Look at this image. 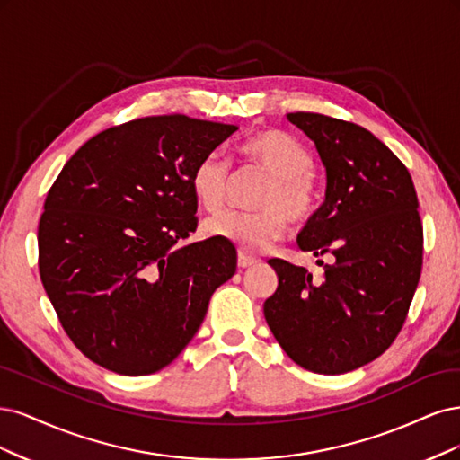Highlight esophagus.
Segmentation results:
<instances>
[{"mask_svg":"<svg viewBox=\"0 0 460 460\" xmlns=\"http://www.w3.org/2000/svg\"><path fill=\"white\" fill-rule=\"evenodd\" d=\"M258 263V260L256 258H252V256H246V254H239V268L241 270H246V268H252V265H256Z\"/></svg>","mask_w":460,"mask_h":460,"instance_id":"obj_1","label":"esophagus"}]
</instances>
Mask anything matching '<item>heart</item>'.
<instances>
[{"mask_svg": "<svg viewBox=\"0 0 460 460\" xmlns=\"http://www.w3.org/2000/svg\"><path fill=\"white\" fill-rule=\"evenodd\" d=\"M244 164L270 173L254 212H224L206 221V233L233 243L244 252H261L283 239L288 217L307 224L321 206V187L314 173V153L290 133L268 128L252 133L241 146ZM231 166L216 153L204 155L190 170V190L206 212L226 204Z\"/></svg>", "mask_w": 460, "mask_h": 460, "instance_id": "obj_1", "label": "heart"}]
</instances>
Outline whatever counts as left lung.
<instances>
[{
    "label": "left lung",
    "mask_w": 460,
    "mask_h": 460,
    "mask_svg": "<svg viewBox=\"0 0 460 460\" xmlns=\"http://www.w3.org/2000/svg\"><path fill=\"white\" fill-rule=\"evenodd\" d=\"M287 118L327 168V199L298 246L332 263L317 279L270 260L279 287L263 315L294 363L342 375L376 359L403 329L422 271L419 199L403 162L368 129L317 112Z\"/></svg>",
    "instance_id": "8db88e82"
}]
</instances>
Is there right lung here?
I'll use <instances>...</instances> for the list:
<instances>
[{
    "instance_id": "right-lung-1",
    "label": "right lung",
    "mask_w": 460,
    "mask_h": 460,
    "mask_svg": "<svg viewBox=\"0 0 460 460\" xmlns=\"http://www.w3.org/2000/svg\"><path fill=\"white\" fill-rule=\"evenodd\" d=\"M239 129L185 114L97 133L51 185L38 268L65 332L112 373L153 375L197 334L214 290L236 271L224 239L197 231L190 170Z\"/></svg>"
}]
</instances>
